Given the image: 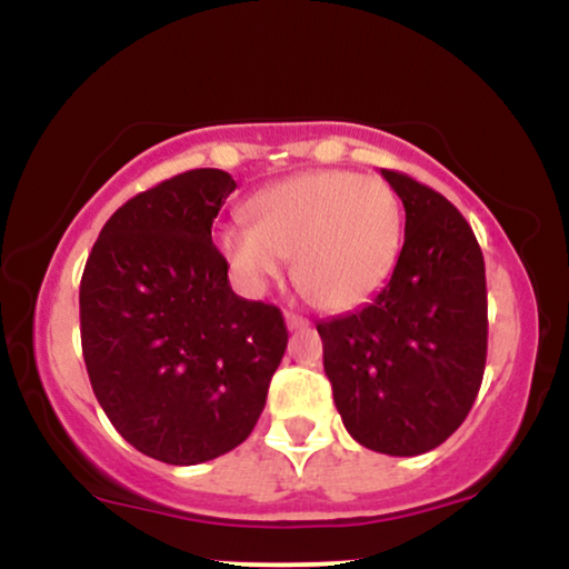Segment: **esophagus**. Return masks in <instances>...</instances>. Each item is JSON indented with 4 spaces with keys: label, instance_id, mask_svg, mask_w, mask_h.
Here are the masks:
<instances>
[{
    "label": "esophagus",
    "instance_id": "34e87169",
    "mask_svg": "<svg viewBox=\"0 0 569 569\" xmlns=\"http://www.w3.org/2000/svg\"><path fill=\"white\" fill-rule=\"evenodd\" d=\"M286 326H289L291 331H302V329H307V326H310V321H307V318H302V316H297V312H286Z\"/></svg>",
    "mask_w": 569,
    "mask_h": 569
}]
</instances>
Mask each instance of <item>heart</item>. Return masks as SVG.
<instances>
[{
  "label": "heart",
  "instance_id": "obj_1",
  "mask_svg": "<svg viewBox=\"0 0 569 569\" xmlns=\"http://www.w3.org/2000/svg\"><path fill=\"white\" fill-rule=\"evenodd\" d=\"M248 220L217 230L240 286L262 291L293 257V280L312 305L352 310L382 289L403 238L401 198L380 176L310 171L248 200Z\"/></svg>",
  "mask_w": 569,
  "mask_h": 569
}]
</instances>
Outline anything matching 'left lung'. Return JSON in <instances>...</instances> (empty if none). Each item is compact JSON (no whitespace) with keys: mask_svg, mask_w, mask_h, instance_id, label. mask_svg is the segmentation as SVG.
<instances>
[{"mask_svg":"<svg viewBox=\"0 0 569 569\" xmlns=\"http://www.w3.org/2000/svg\"><path fill=\"white\" fill-rule=\"evenodd\" d=\"M407 211L403 248L385 289L318 323L323 369L361 447L415 457L443 443L471 411L487 361L485 257L443 194L382 171Z\"/></svg>","mask_w":569,"mask_h":569,"instance_id":"left-lung-1","label":"left lung"}]
</instances>
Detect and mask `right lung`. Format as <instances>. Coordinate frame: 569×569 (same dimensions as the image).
Wrapping results in <instances>:
<instances>
[{"mask_svg": "<svg viewBox=\"0 0 569 569\" xmlns=\"http://www.w3.org/2000/svg\"><path fill=\"white\" fill-rule=\"evenodd\" d=\"M238 187L198 168L130 198L98 234L80 283L82 356L117 433L171 466L248 439L289 342L276 305L232 291L211 240Z\"/></svg>", "mask_w": 569, "mask_h": 569, "instance_id": "add662e5", "label": "right lung"}]
</instances>
